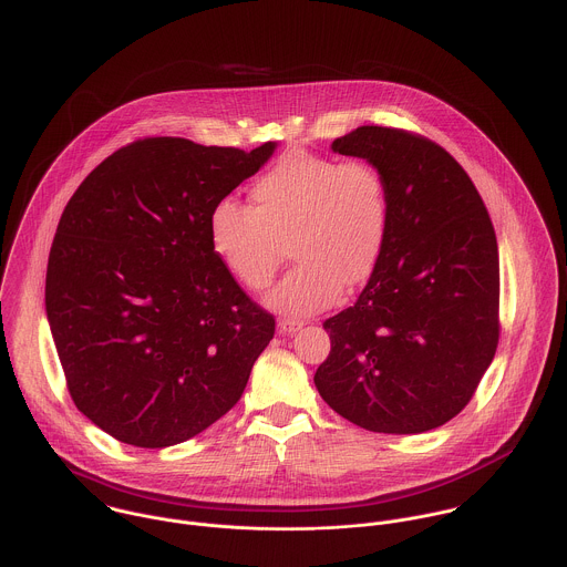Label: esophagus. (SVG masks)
<instances>
[{"label": "esophagus", "instance_id": "1", "mask_svg": "<svg viewBox=\"0 0 567 567\" xmlns=\"http://www.w3.org/2000/svg\"><path fill=\"white\" fill-rule=\"evenodd\" d=\"M303 327L301 321H295V319H279V331L281 333H295Z\"/></svg>", "mask_w": 567, "mask_h": 567}]
</instances>
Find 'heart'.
<instances>
[{
	"label": "heart",
	"mask_w": 567,
	"mask_h": 567,
	"mask_svg": "<svg viewBox=\"0 0 567 567\" xmlns=\"http://www.w3.org/2000/svg\"><path fill=\"white\" fill-rule=\"evenodd\" d=\"M209 212V246L248 290L270 286L290 244L295 268L268 295L286 315H312L375 270L391 225L386 176L367 159L290 151L250 187Z\"/></svg>",
	"instance_id": "1"
}]
</instances>
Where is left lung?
I'll list each match as a JSON object with an SVG mask.
<instances>
[{"mask_svg":"<svg viewBox=\"0 0 567 567\" xmlns=\"http://www.w3.org/2000/svg\"><path fill=\"white\" fill-rule=\"evenodd\" d=\"M331 151L382 169L391 225L358 301L323 323L331 351L315 384L364 430H434L470 404L497 349L499 259L488 212L461 163L416 133L360 126Z\"/></svg>","mask_w":567,"mask_h":567,"instance_id":"obj_1","label":"left lung"}]
</instances>
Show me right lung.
Listing matches in <instances>:
<instances>
[{"instance_id":"1","label":"right lung","mask_w":567,"mask_h":567,"mask_svg":"<svg viewBox=\"0 0 567 567\" xmlns=\"http://www.w3.org/2000/svg\"><path fill=\"white\" fill-rule=\"evenodd\" d=\"M137 140L70 198L45 312L76 408L135 447H169L243 398L275 319L209 246V212L275 153Z\"/></svg>"}]
</instances>
